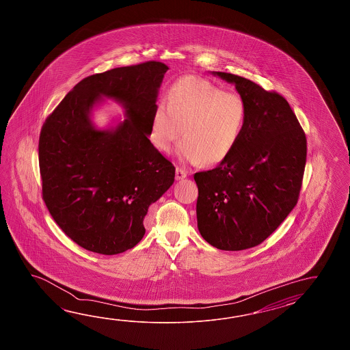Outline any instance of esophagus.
I'll return each instance as SVG.
<instances>
[{
	"label": "esophagus",
	"instance_id": "esophagus-1",
	"mask_svg": "<svg viewBox=\"0 0 350 350\" xmlns=\"http://www.w3.org/2000/svg\"><path fill=\"white\" fill-rule=\"evenodd\" d=\"M186 176H187V172H186L185 170L176 167V175H175L176 180H183V178H185Z\"/></svg>",
	"mask_w": 350,
	"mask_h": 350
}]
</instances>
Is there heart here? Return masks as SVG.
<instances>
[{"label": "heart", "instance_id": "1", "mask_svg": "<svg viewBox=\"0 0 350 350\" xmlns=\"http://www.w3.org/2000/svg\"><path fill=\"white\" fill-rule=\"evenodd\" d=\"M247 106L237 92H225L198 76H184L169 90L166 105L159 103L151 116V140L159 149L178 145L187 164L217 165L235 150L245 129Z\"/></svg>", "mask_w": 350, "mask_h": 350}]
</instances>
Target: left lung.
I'll use <instances>...</instances> for the list:
<instances>
[{"label": "left lung", "mask_w": 350, "mask_h": 350, "mask_svg": "<svg viewBox=\"0 0 350 350\" xmlns=\"http://www.w3.org/2000/svg\"><path fill=\"white\" fill-rule=\"evenodd\" d=\"M245 100L247 119L224 163L193 175L198 228L210 245L238 252L259 245L297 205L306 137L291 105L275 91L228 72H213Z\"/></svg>", "instance_id": "obj_1"}]
</instances>
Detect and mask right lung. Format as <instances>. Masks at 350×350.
Wrapping results in <instances>:
<instances>
[{"mask_svg":"<svg viewBox=\"0 0 350 350\" xmlns=\"http://www.w3.org/2000/svg\"><path fill=\"white\" fill-rule=\"evenodd\" d=\"M167 70L148 61L85 77L41 129L42 199L61 230L89 252L115 255L134 247L150 205L174 183V165L149 140ZM101 96L126 109L128 119L115 129L98 131L90 121Z\"/></svg>","mask_w":350,"mask_h":350,"instance_id":"add662e5","label":"right lung"}]
</instances>
